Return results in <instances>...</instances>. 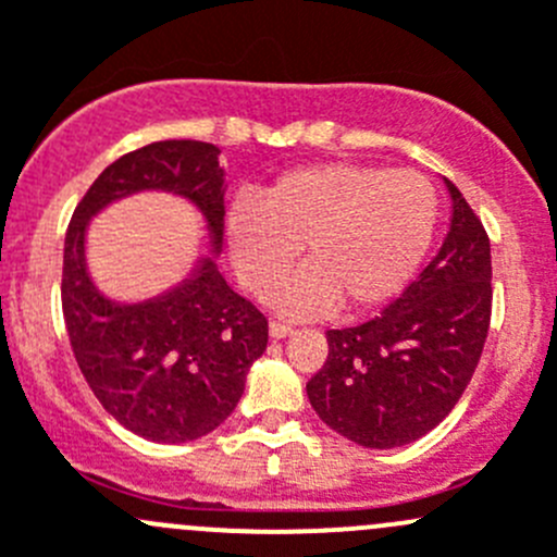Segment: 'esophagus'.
Here are the masks:
<instances>
[{
  "label": "esophagus",
  "instance_id": "34e87169",
  "mask_svg": "<svg viewBox=\"0 0 557 557\" xmlns=\"http://www.w3.org/2000/svg\"><path fill=\"white\" fill-rule=\"evenodd\" d=\"M290 334H294V329H290L288 323H280V320H272V323H269V336H272V339H285V336Z\"/></svg>",
  "mask_w": 557,
  "mask_h": 557
}]
</instances>
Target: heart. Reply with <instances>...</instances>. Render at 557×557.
<instances>
[{"label":"heart","instance_id":"obj_1","mask_svg":"<svg viewBox=\"0 0 557 557\" xmlns=\"http://www.w3.org/2000/svg\"><path fill=\"white\" fill-rule=\"evenodd\" d=\"M434 228L436 190L423 174L345 161L280 174L261 199L237 196L223 223L234 272L258 296L305 250L307 267L269 296L294 318H318L339 301L347 312H369L396 299Z\"/></svg>","mask_w":557,"mask_h":557}]
</instances>
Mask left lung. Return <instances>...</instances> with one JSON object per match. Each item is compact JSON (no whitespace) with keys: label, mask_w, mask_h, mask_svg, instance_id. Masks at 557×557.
<instances>
[{"label":"left lung","mask_w":557,"mask_h":557,"mask_svg":"<svg viewBox=\"0 0 557 557\" xmlns=\"http://www.w3.org/2000/svg\"><path fill=\"white\" fill-rule=\"evenodd\" d=\"M434 261L380 318L329 331V358L307 383L329 429L372 450L420 440L463 396L491 325V239L460 190Z\"/></svg>","instance_id":"1"}]
</instances>
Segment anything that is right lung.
Instances as JSON below:
<instances>
[{
  "instance_id": "1",
  "label": "right lung",
  "mask_w": 557,
  "mask_h": 557,
  "mask_svg": "<svg viewBox=\"0 0 557 557\" xmlns=\"http://www.w3.org/2000/svg\"><path fill=\"white\" fill-rule=\"evenodd\" d=\"M221 150L166 139L121 156L75 207L64 243L61 307L83 377L132 434L161 445L215 431L245 393L269 339L267 318L218 272L226 172ZM137 193L183 198L206 223V256L172 289L139 302L107 297L87 269L85 234L115 200Z\"/></svg>"
}]
</instances>
